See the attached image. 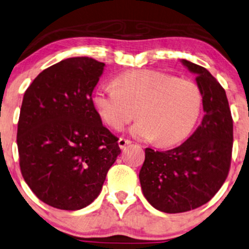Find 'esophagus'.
I'll list each match as a JSON object with an SVG mask.
<instances>
[{
	"label": "esophagus",
	"instance_id": "obj_1",
	"mask_svg": "<svg viewBox=\"0 0 249 249\" xmlns=\"http://www.w3.org/2000/svg\"><path fill=\"white\" fill-rule=\"evenodd\" d=\"M131 141L127 140V139H124V138H121V139L118 140V146L121 149H123V148H125L127 146V144H130Z\"/></svg>",
	"mask_w": 249,
	"mask_h": 249
}]
</instances>
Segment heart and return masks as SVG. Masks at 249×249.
<instances>
[{
  "label": "heart",
  "instance_id": "obj_1",
  "mask_svg": "<svg viewBox=\"0 0 249 249\" xmlns=\"http://www.w3.org/2000/svg\"><path fill=\"white\" fill-rule=\"evenodd\" d=\"M93 105L105 124L122 130L135 117L134 138L169 147L184 140L199 119L202 95L193 81L150 70L119 74L114 84H101Z\"/></svg>",
  "mask_w": 249,
  "mask_h": 249
}]
</instances>
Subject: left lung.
Wrapping results in <instances>:
<instances>
[{
  "label": "left lung",
  "instance_id": "1",
  "mask_svg": "<svg viewBox=\"0 0 249 249\" xmlns=\"http://www.w3.org/2000/svg\"><path fill=\"white\" fill-rule=\"evenodd\" d=\"M202 95L200 126L180 146L165 152L146 148L139 179L154 208L168 213L199 208L218 192L228 177L233 144V122L225 90L212 73L186 59Z\"/></svg>",
  "mask_w": 249,
  "mask_h": 249
}]
</instances>
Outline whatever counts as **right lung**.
I'll use <instances>...</instances> for the list:
<instances>
[{"instance_id": "1", "label": "right lung", "mask_w": 249, "mask_h": 249, "mask_svg": "<svg viewBox=\"0 0 249 249\" xmlns=\"http://www.w3.org/2000/svg\"><path fill=\"white\" fill-rule=\"evenodd\" d=\"M105 67L89 57L67 58L41 72L24 94L17 131L21 175L54 208L92 203L121 154L92 100Z\"/></svg>"}]
</instances>
